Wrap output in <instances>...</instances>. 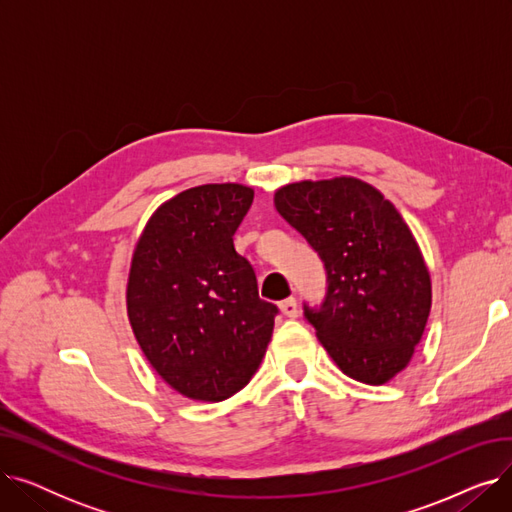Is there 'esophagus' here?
<instances>
[{
    "instance_id": "34e87169",
    "label": "esophagus",
    "mask_w": 512,
    "mask_h": 512,
    "mask_svg": "<svg viewBox=\"0 0 512 512\" xmlns=\"http://www.w3.org/2000/svg\"><path fill=\"white\" fill-rule=\"evenodd\" d=\"M280 311H282L284 317H290V319L299 317V305H297V301H294V299L282 301V303H280Z\"/></svg>"
}]
</instances>
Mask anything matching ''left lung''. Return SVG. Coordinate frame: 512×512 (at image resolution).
Here are the masks:
<instances>
[{"label": "left lung", "instance_id": "left-lung-1", "mask_svg": "<svg viewBox=\"0 0 512 512\" xmlns=\"http://www.w3.org/2000/svg\"><path fill=\"white\" fill-rule=\"evenodd\" d=\"M274 203L326 267L324 303L303 307L319 342L348 378L386 384L409 365L432 309V280L407 222L353 176L286 184Z\"/></svg>", "mask_w": 512, "mask_h": 512}]
</instances>
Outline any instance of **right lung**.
Masks as SVG:
<instances>
[{"mask_svg": "<svg viewBox=\"0 0 512 512\" xmlns=\"http://www.w3.org/2000/svg\"><path fill=\"white\" fill-rule=\"evenodd\" d=\"M253 188H188L147 222L134 247L126 309L151 367L186 398L220 402L245 388L265 355L278 307L261 301L234 232Z\"/></svg>", "mask_w": 512, "mask_h": 512, "instance_id": "right-lung-1", "label": "right lung"}]
</instances>
